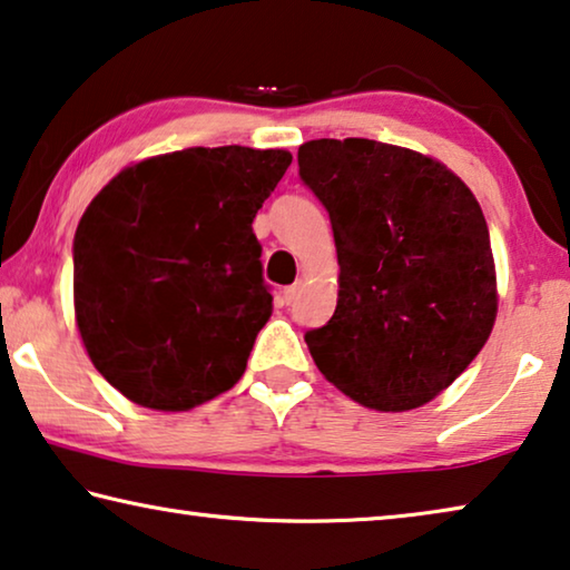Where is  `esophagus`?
I'll return each instance as SVG.
<instances>
[{"label":"esophagus","mask_w":570,"mask_h":570,"mask_svg":"<svg viewBox=\"0 0 570 570\" xmlns=\"http://www.w3.org/2000/svg\"><path fill=\"white\" fill-rule=\"evenodd\" d=\"M297 295H301V283L285 287V291H283V303L285 305H293L297 301Z\"/></svg>","instance_id":"34e87169"}]
</instances>
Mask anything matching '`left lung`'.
Returning a JSON list of instances; mask_svg holds the SVG:
<instances>
[{
	"mask_svg": "<svg viewBox=\"0 0 570 570\" xmlns=\"http://www.w3.org/2000/svg\"><path fill=\"white\" fill-rule=\"evenodd\" d=\"M297 168L326 206L341 267L334 315L305 334L315 366L364 407L425 405L497 318L479 200L433 157L376 139H311Z\"/></svg>",
	"mask_w": 570,
	"mask_h": 570,
	"instance_id": "left-lung-1",
	"label": "left lung"
}]
</instances>
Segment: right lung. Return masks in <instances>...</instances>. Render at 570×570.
Instances as JSON below:
<instances>
[{
	"label": "right lung",
	"instance_id": "right-lung-1",
	"mask_svg": "<svg viewBox=\"0 0 570 570\" xmlns=\"http://www.w3.org/2000/svg\"><path fill=\"white\" fill-rule=\"evenodd\" d=\"M293 155L188 147L101 188L73 239V305L96 370L127 400L190 410L232 390L273 315L252 222Z\"/></svg>",
	"mask_w": 570,
	"mask_h": 570
}]
</instances>
